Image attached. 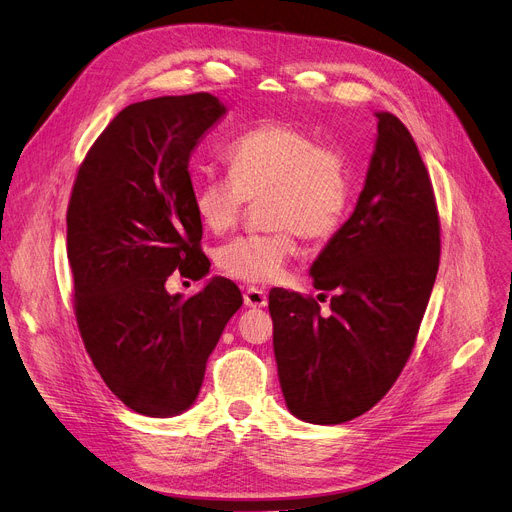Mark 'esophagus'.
<instances>
[{"label": "esophagus", "instance_id": "obj_1", "mask_svg": "<svg viewBox=\"0 0 512 512\" xmlns=\"http://www.w3.org/2000/svg\"><path fill=\"white\" fill-rule=\"evenodd\" d=\"M243 302H245V306H252V309H262V306H267L269 298L260 288H254V285H252V288L245 290Z\"/></svg>", "mask_w": 512, "mask_h": 512}]
</instances>
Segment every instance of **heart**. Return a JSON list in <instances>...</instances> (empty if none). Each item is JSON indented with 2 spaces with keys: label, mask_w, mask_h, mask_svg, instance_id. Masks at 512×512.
Instances as JSON below:
<instances>
[{
  "label": "heart",
  "mask_w": 512,
  "mask_h": 512,
  "mask_svg": "<svg viewBox=\"0 0 512 512\" xmlns=\"http://www.w3.org/2000/svg\"><path fill=\"white\" fill-rule=\"evenodd\" d=\"M227 157L231 172H208L197 180L195 214L220 235L235 227L250 199L264 197V214L275 229L224 243L216 264L243 283L277 281L298 250V233L323 241L338 231L351 199L346 155L311 130L269 121L233 140Z\"/></svg>",
  "instance_id": "heart-1"
}]
</instances>
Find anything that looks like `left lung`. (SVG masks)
I'll return each mask as SVG.
<instances>
[{
  "instance_id": "left-lung-1",
  "label": "left lung",
  "mask_w": 512,
  "mask_h": 512,
  "mask_svg": "<svg viewBox=\"0 0 512 512\" xmlns=\"http://www.w3.org/2000/svg\"><path fill=\"white\" fill-rule=\"evenodd\" d=\"M378 138L353 216L325 245L313 296L269 292L273 349L288 410L342 424L391 391L412 355L439 271L441 222L431 176L393 113H376Z\"/></svg>"
}]
</instances>
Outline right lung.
Listing matches in <instances>:
<instances>
[{
  "label": "right lung",
  "instance_id": "1",
  "mask_svg": "<svg viewBox=\"0 0 512 512\" xmlns=\"http://www.w3.org/2000/svg\"><path fill=\"white\" fill-rule=\"evenodd\" d=\"M224 113L208 92L134 102L102 130L73 182L67 258L79 334L111 393L142 416L189 410L243 304L224 277L191 298L166 290L172 273L199 281L210 271L189 161Z\"/></svg>",
  "mask_w": 512,
  "mask_h": 512
}]
</instances>
